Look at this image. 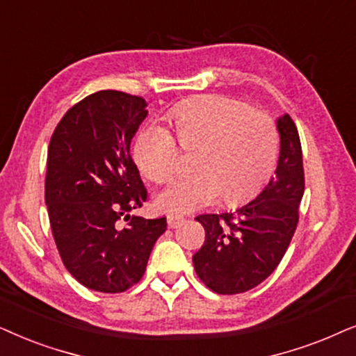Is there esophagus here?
Here are the masks:
<instances>
[{"mask_svg": "<svg viewBox=\"0 0 356 356\" xmlns=\"http://www.w3.org/2000/svg\"><path fill=\"white\" fill-rule=\"evenodd\" d=\"M186 220H187L186 216L174 215V213H172V215L168 216V225H169V227H177V226H181Z\"/></svg>", "mask_w": 356, "mask_h": 356, "instance_id": "34e87169", "label": "esophagus"}]
</instances>
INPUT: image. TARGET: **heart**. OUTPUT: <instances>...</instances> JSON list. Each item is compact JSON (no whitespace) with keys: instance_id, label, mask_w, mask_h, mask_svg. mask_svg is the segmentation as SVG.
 I'll return each mask as SVG.
<instances>
[{"instance_id":"b5f03b06","label":"heart","mask_w":356,"mask_h":356,"mask_svg":"<svg viewBox=\"0 0 356 356\" xmlns=\"http://www.w3.org/2000/svg\"><path fill=\"white\" fill-rule=\"evenodd\" d=\"M172 135L151 125L135 141V161L154 182L175 172L179 148L195 149V172L177 179L161 192L165 211L187 213L210 205L221 195L234 205L255 195L273 172L278 154L277 127L268 113L225 96H202L177 104L165 113Z\"/></svg>"}]
</instances>
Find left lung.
Here are the masks:
<instances>
[{"label":"left lung","mask_w":356,"mask_h":356,"mask_svg":"<svg viewBox=\"0 0 356 356\" xmlns=\"http://www.w3.org/2000/svg\"><path fill=\"white\" fill-rule=\"evenodd\" d=\"M280 156L275 175L248 205L200 215L205 243L193 255L198 278L218 295H238L262 283L285 255L300 220L305 169L298 129L285 113L277 120Z\"/></svg>","instance_id":"obj_1"}]
</instances>
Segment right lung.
Listing matches in <instances>:
<instances>
[{
	"label": "right lung",
	"mask_w": 356,
	"mask_h": 356,
	"mask_svg": "<svg viewBox=\"0 0 356 356\" xmlns=\"http://www.w3.org/2000/svg\"><path fill=\"white\" fill-rule=\"evenodd\" d=\"M146 107L140 96L97 91L74 104L50 138L45 203L51 234L66 270L89 290L123 293L138 283L168 226L165 216H130L148 200L130 154Z\"/></svg>",
	"instance_id": "add662e5"
}]
</instances>
